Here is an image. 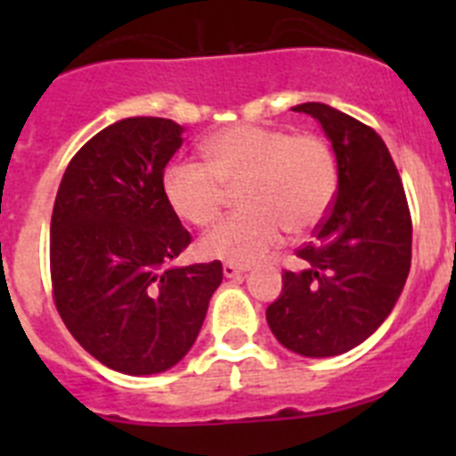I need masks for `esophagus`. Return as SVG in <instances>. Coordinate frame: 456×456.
<instances>
[{
    "mask_svg": "<svg viewBox=\"0 0 456 456\" xmlns=\"http://www.w3.org/2000/svg\"><path fill=\"white\" fill-rule=\"evenodd\" d=\"M247 272V267H241V265H235V263H225L224 265V276L225 278H235V276H241V273Z\"/></svg>",
    "mask_w": 456,
    "mask_h": 456,
    "instance_id": "esophagus-1",
    "label": "esophagus"
}]
</instances>
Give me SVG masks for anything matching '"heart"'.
Here are the masks:
<instances>
[{"mask_svg":"<svg viewBox=\"0 0 456 456\" xmlns=\"http://www.w3.org/2000/svg\"><path fill=\"white\" fill-rule=\"evenodd\" d=\"M205 164L175 162L162 180L173 212L208 228L219 219L231 189L241 212L221 221L200 241L215 260L251 265L281 247L285 231L304 235L324 221L338 191V159L320 134L240 123L200 146Z\"/></svg>","mask_w":456,"mask_h":456,"instance_id":"obj_1","label":"heart"}]
</instances>
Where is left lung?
<instances>
[{
  "mask_svg": "<svg viewBox=\"0 0 456 456\" xmlns=\"http://www.w3.org/2000/svg\"><path fill=\"white\" fill-rule=\"evenodd\" d=\"M320 120L338 159V193L315 240L297 251L299 272L267 308L276 340L308 358L338 356L372 336L400 299L411 267L404 184L384 139L322 102L297 104Z\"/></svg>",
  "mask_w": 456,
  "mask_h": 456,
  "instance_id": "8db88e82",
  "label": "left lung"
}]
</instances>
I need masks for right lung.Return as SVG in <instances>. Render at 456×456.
<instances>
[{
	"instance_id": "right-lung-1",
	"label": "right lung",
	"mask_w": 456,
	"mask_h": 456,
	"mask_svg": "<svg viewBox=\"0 0 456 456\" xmlns=\"http://www.w3.org/2000/svg\"><path fill=\"white\" fill-rule=\"evenodd\" d=\"M183 127L134 116L88 139L68 164L50 225L52 297L72 338L123 374H157L191 349L219 260L167 269L189 247L164 196Z\"/></svg>"
}]
</instances>
